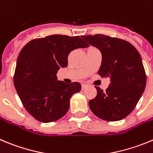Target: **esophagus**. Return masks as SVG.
<instances>
[{"label": "esophagus", "instance_id": "34e87169", "mask_svg": "<svg viewBox=\"0 0 153 153\" xmlns=\"http://www.w3.org/2000/svg\"><path fill=\"white\" fill-rule=\"evenodd\" d=\"M87 86H88L87 84L82 83V90H83V89H86V88H87Z\"/></svg>", "mask_w": 153, "mask_h": 153}]
</instances>
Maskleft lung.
I'll return each mask as SVG.
<instances>
[{
  "label": "left lung",
  "instance_id": "1",
  "mask_svg": "<svg viewBox=\"0 0 153 153\" xmlns=\"http://www.w3.org/2000/svg\"><path fill=\"white\" fill-rule=\"evenodd\" d=\"M82 38L100 50L98 74L110 78L105 91L96 86L97 95L89 102V108L102 120H122L132 112L145 90L146 76L140 54L131 43L118 38L102 34Z\"/></svg>",
  "mask_w": 153,
  "mask_h": 153
}]
</instances>
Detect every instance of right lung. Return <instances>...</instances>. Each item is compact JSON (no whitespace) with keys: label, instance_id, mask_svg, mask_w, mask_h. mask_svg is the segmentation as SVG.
Wrapping results in <instances>:
<instances>
[{"label":"right lung","instance_id":"right-lung-1","mask_svg":"<svg viewBox=\"0 0 153 153\" xmlns=\"http://www.w3.org/2000/svg\"><path fill=\"white\" fill-rule=\"evenodd\" d=\"M89 47L79 36L52 35L28 42L16 61L13 83L22 105L42 123L64 117L70 99L81 90L79 82L57 80V71L67 67V57L76 48Z\"/></svg>","mask_w":153,"mask_h":153}]
</instances>
